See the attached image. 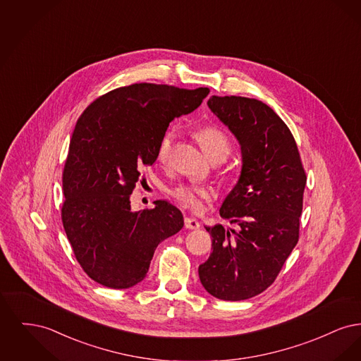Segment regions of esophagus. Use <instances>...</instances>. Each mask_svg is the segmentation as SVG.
Masks as SVG:
<instances>
[{
    "mask_svg": "<svg viewBox=\"0 0 361 361\" xmlns=\"http://www.w3.org/2000/svg\"><path fill=\"white\" fill-rule=\"evenodd\" d=\"M184 224H185V228H188V230H197L200 227V222L195 218H185Z\"/></svg>",
    "mask_w": 361,
    "mask_h": 361,
    "instance_id": "34e87169",
    "label": "esophagus"
}]
</instances>
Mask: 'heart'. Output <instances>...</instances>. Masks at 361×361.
<instances>
[{
  "label": "heart",
  "instance_id": "obj_1",
  "mask_svg": "<svg viewBox=\"0 0 361 361\" xmlns=\"http://www.w3.org/2000/svg\"><path fill=\"white\" fill-rule=\"evenodd\" d=\"M173 139L174 133L166 131L164 137H161L158 149H157V159L159 162H166L171 152H172ZM196 139L200 143L203 152L206 153L209 159L215 157L226 158L231 150V142L224 131L218 127H204L200 128L196 133ZM171 196L174 200H177L178 204L192 211H202L203 202L209 199L211 192L204 187L193 185V184H180L177 187H173L169 190Z\"/></svg>",
  "mask_w": 361,
  "mask_h": 361
}]
</instances>
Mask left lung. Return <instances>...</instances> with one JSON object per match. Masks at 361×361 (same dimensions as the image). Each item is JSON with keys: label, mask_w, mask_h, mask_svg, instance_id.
Masks as SVG:
<instances>
[{"label": "left lung", "mask_w": 361, "mask_h": 361, "mask_svg": "<svg viewBox=\"0 0 361 361\" xmlns=\"http://www.w3.org/2000/svg\"><path fill=\"white\" fill-rule=\"evenodd\" d=\"M207 105L240 143V178L219 209L240 230L206 226L212 252L199 277L212 296L245 300L275 281L298 243L306 174L290 128L269 105L240 96H211Z\"/></svg>", "instance_id": "obj_1"}]
</instances>
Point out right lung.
Returning <instances> with one entry per match:
<instances>
[{
    "mask_svg": "<svg viewBox=\"0 0 361 361\" xmlns=\"http://www.w3.org/2000/svg\"><path fill=\"white\" fill-rule=\"evenodd\" d=\"M208 87L134 84L90 104L77 121L63 171L62 222L86 275L124 290L149 272L159 242L184 226L166 200L133 211L130 195L143 168L153 165L169 123L195 111Z\"/></svg>",
    "mask_w": 361,
    "mask_h": 361,
    "instance_id": "1",
    "label": "right lung"
}]
</instances>
